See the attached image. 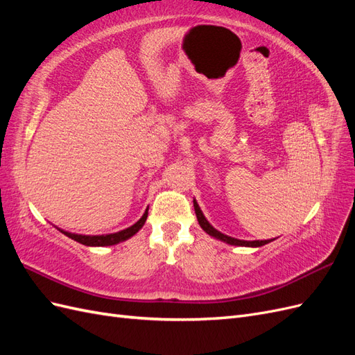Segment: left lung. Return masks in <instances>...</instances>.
<instances>
[{
  "instance_id": "obj_1",
  "label": "left lung",
  "mask_w": 355,
  "mask_h": 355,
  "mask_svg": "<svg viewBox=\"0 0 355 355\" xmlns=\"http://www.w3.org/2000/svg\"><path fill=\"white\" fill-rule=\"evenodd\" d=\"M194 210H196V214H197V220L200 223V227L202 228V231H206L210 237L216 239L219 241H223L227 244H231V245H241V247H262L268 243L274 241L275 239H271V240H254V241H245V240H239V239H234V237H230V235H225L222 234L220 231H218L216 228H213V225L206 219V216H204L197 200L194 198Z\"/></svg>"
}]
</instances>
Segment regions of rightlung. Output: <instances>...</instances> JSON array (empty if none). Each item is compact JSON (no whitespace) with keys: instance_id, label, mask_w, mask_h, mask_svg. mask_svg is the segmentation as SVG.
<instances>
[{"instance_id":"1","label":"right lung","mask_w":355,"mask_h":355,"mask_svg":"<svg viewBox=\"0 0 355 355\" xmlns=\"http://www.w3.org/2000/svg\"><path fill=\"white\" fill-rule=\"evenodd\" d=\"M148 218V209L145 210V213L142 214V218L139 219L136 223H133L132 227H128L125 230H121L118 232H112V234H102V235H85V234H75V232H68L65 230H60L58 228L62 234H65L67 237H69L71 240L77 241L80 244L84 245H90V247H105V245H114L118 243H123L128 239H132L133 235L139 231L142 230V227L146 222Z\"/></svg>"}]
</instances>
